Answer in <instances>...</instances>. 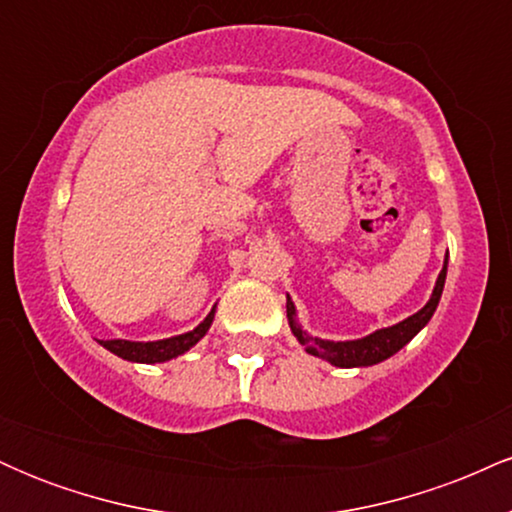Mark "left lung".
Segmentation results:
<instances>
[{"mask_svg": "<svg viewBox=\"0 0 512 512\" xmlns=\"http://www.w3.org/2000/svg\"><path fill=\"white\" fill-rule=\"evenodd\" d=\"M445 276H448V255H445L443 269H440L436 286H433L431 298L419 313L409 315L407 320L397 322V325L383 327V330H375L366 334L361 339H346V342H334V339H320V337H310L308 332L303 330L301 322H298V313L296 305H293L291 296H286V317H289V327L293 332V337L301 342V346L308 351L310 356L322 358V361L332 363L337 368H366V366H375V363L385 361V358L395 356L402 346H407L411 339L416 337L424 327L428 325L433 313H436L440 296H443V286H445Z\"/></svg>", "mask_w": 512, "mask_h": 512, "instance_id": "left-lung-1", "label": "left lung"}]
</instances>
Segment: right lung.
<instances>
[{"mask_svg": "<svg viewBox=\"0 0 512 512\" xmlns=\"http://www.w3.org/2000/svg\"><path fill=\"white\" fill-rule=\"evenodd\" d=\"M216 305L211 308V313L204 317L202 322L195 327V330L185 334H175V337L168 339H156V342H129V339H108V342H101V346L110 351V354L125 358V361L132 363H166L170 358H178L190 351L204 334L209 332L211 322H214Z\"/></svg>", "mask_w": 512, "mask_h": 512, "instance_id": "1", "label": "right lung"}]
</instances>
